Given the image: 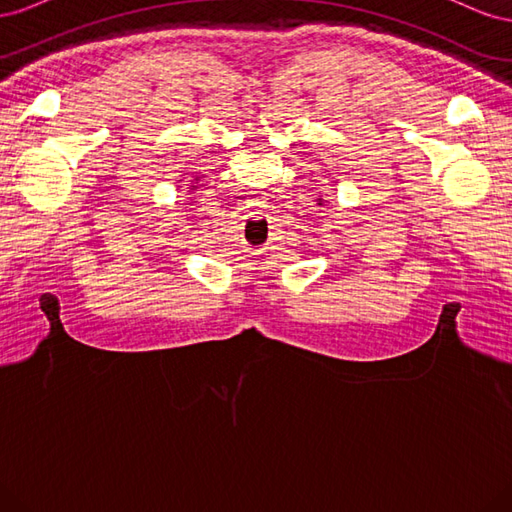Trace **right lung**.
<instances>
[{
  "mask_svg": "<svg viewBox=\"0 0 512 512\" xmlns=\"http://www.w3.org/2000/svg\"><path fill=\"white\" fill-rule=\"evenodd\" d=\"M196 181H198V177H196ZM190 190H196V185H190Z\"/></svg>",
  "mask_w": 512,
  "mask_h": 512,
  "instance_id": "add662e5",
  "label": "right lung"
}]
</instances>
